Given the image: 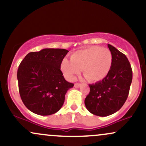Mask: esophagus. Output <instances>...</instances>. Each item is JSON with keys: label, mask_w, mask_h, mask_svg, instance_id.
Instances as JSON below:
<instances>
[{"label": "esophagus", "mask_w": 146, "mask_h": 146, "mask_svg": "<svg viewBox=\"0 0 146 146\" xmlns=\"http://www.w3.org/2000/svg\"><path fill=\"white\" fill-rule=\"evenodd\" d=\"M74 86L75 87V88H79V87L80 86V84H78V83H75L74 84Z\"/></svg>", "instance_id": "1"}]
</instances>
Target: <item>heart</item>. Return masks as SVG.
I'll return each instance as SVG.
<instances>
[{"label":"heart","instance_id":"obj_1","mask_svg":"<svg viewBox=\"0 0 146 146\" xmlns=\"http://www.w3.org/2000/svg\"><path fill=\"white\" fill-rule=\"evenodd\" d=\"M113 63V56L109 49L93 46L72 53L71 62L62 61V71L70 81H73L83 71V75L92 83L102 81L108 75Z\"/></svg>","mask_w":146,"mask_h":146}]
</instances>
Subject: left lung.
<instances>
[{
	"mask_svg": "<svg viewBox=\"0 0 146 146\" xmlns=\"http://www.w3.org/2000/svg\"><path fill=\"white\" fill-rule=\"evenodd\" d=\"M113 56L110 71L102 81L90 84V93L84 104L90 113L106 117L116 113L128 98L132 80V71L128 58L108 44Z\"/></svg>",
	"mask_w": 146,
	"mask_h": 146,
	"instance_id": "left-lung-1",
	"label": "left lung"
}]
</instances>
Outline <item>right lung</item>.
<instances>
[{
	"label": "right lung",
	"mask_w": 146,
	"mask_h": 146,
	"mask_svg": "<svg viewBox=\"0 0 146 146\" xmlns=\"http://www.w3.org/2000/svg\"><path fill=\"white\" fill-rule=\"evenodd\" d=\"M68 52L63 48H43L30 52L20 64L17 72L19 93L30 111L50 115L62 108L66 92L74 86L65 80L60 70Z\"/></svg>",
	"instance_id": "obj_1"
}]
</instances>
